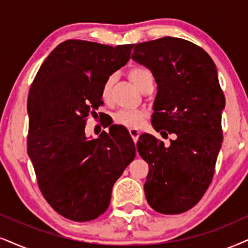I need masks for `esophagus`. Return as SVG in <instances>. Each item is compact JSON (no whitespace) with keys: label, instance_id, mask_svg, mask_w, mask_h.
Instances as JSON below:
<instances>
[{"label":"esophagus","instance_id":"1","mask_svg":"<svg viewBox=\"0 0 248 248\" xmlns=\"http://www.w3.org/2000/svg\"><path fill=\"white\" fill-rule=\"evenodd\" d=\"M129 134H130L131 139H133L134 142L136 143L137 140H139V136H140V130L136 129V128H130Z\"/></svg>","mask_w":248,"mask_h":248}]
</instances>
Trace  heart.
<instances>
[{
    "label": "heart",
    "instance_id": "1",
    "mask_svg": "<svg viewBox=\"0 0 248 248\" xmlns=\"http://www.w3.org/2000/svg\"><path fill=\"white\" fill-rule=\"evenodd\" d=\"M128 77L131 80L135 86L137 87V89H140V87L145 82V81L153 79L152 72L149 68L144 66H134L131 67L129 72H128ZM114 83V77L113 75H109L108 79L105 80V82L103 83L101 95L102 98L105 102H108L111 98V92L112 87ZM145 118V112L143 109H120L117 113L113 115V120L117 124L120 126L127 127V128H136L140 124V122Z\"/></svg>",
    "mask_w": 248,
    "mask_h": 248
}]
</instances>
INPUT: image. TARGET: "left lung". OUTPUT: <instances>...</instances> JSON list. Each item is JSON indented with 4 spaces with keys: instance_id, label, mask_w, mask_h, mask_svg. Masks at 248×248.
<instances>
[{
    "instance_id": "left-lung-1",
    "label": "left lung",
    "mask_w": 248,
    "mask_h": 248,
    "mask_svg": "<svg viewBox=\"0 0 248 248\" xmlns=\"http://www.w3.org/2000/svg\"><path fill=\"white\" fill-rule=\"evenodd\" d=\"M131 58L158 84L153 128L162 137L175 134L168 146L152 135L140 136L137 151L149 165L146 200L161 214H181L198 203L214 176L225 104L217 71L205 50L178 37L139 43Z\"/></svg>"
}]
</instances>
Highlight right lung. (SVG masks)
<instances>
[{
	"instance_id": "add662e5",
	"label": "right lung",
	"mask_w": 248,
	"mask_h": 248,
	"mask_svg": "<svg viewBox=\"0 0 248 248\" xmlns=\"http://www.w3.org/2000/svg\"><path fill=\"white\" fill-rule=\"evenodd\" d=\"M134 45L111 46L67 40L52 50L27 99V152L45 199L68 220L92 221L108 209L112 187L136 155L126 129L86 137L89 114L103 105L101 90L127 64Z\"/></svg>"
}]
</instances>
